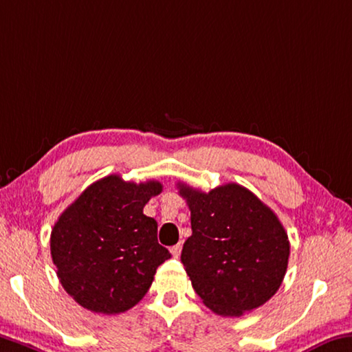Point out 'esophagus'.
Here are the masks:
<instances>
[{
  "mask_svg": "<svg viewBox=\"0 0 352 352\" xmlns=\"http://www.w3.org/2000/svg\"><path fill=\"white\" fill-rule=\"evenodd\" d=\"M170 254L175 256V258H178V256H180V254H182V244L178 243V244H175V246H172L170 248Z\"/></svg>",
  "mask_w": 352,
  "mask_h": 352,
  "instance_id": "esophagus-1",
  "label": "esophagus"
}]
</instances>
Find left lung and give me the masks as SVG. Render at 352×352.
<instances>
[{"mask_svg":"<svg viewBox=\"0 0 352 352\" xmlns=\"http://www.w3.org/2000/svg\"><path fill=\"white\" fill-rule=\"evenodd\" d=\"M191 210L192 235L182 263L202 302L221 316H241L274 296L285 277L289 241L270 206L241 185L202 192L178 183Z\"/></svg>","mask_w":352,"mask_h":352,"instance_id":"left-lung-1","label":"left lung"}]
</instances>
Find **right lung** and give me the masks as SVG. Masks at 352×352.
I'll list each match as a JSON object with an SVG mask.
<instances>
[{"mask_svg":"<svg viewBox=\"0 0 352 352\" xmlns=\"http://www.w3.org/2000/svg\"><path fill=\"white\" fill-rule=\"evenodd\" d=\"M163 191L160 182L108 175L87 186L52 230L50 249L60 285L85 309L116 315L148 292L156 267L170 258L144 206Z\"/></svg>","mask_w":352,"mask_h":352,"instance_id":"right-lung-1","label":"right lung"}]
</instances>
